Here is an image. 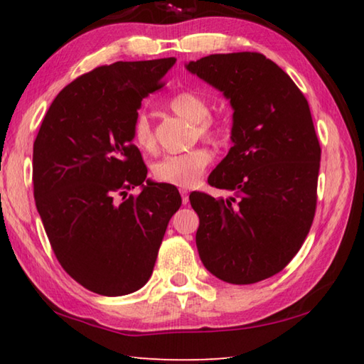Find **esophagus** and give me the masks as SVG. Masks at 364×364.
I'll use <instances>...</instances> for the list:
<instances>
[{
    "instance_id": "esophagus-1",
    "label": "esophagus",
    "mask_w": 364,
    "mask_h": 364,
    "mask_svg": "<svg viewBox=\"0 0 364 364\" xmlns=\"http://www.w3.org/2000/svg\"><path fill=\"white\" fill-rule=\"evenodd\" d=\"M180 194H181V200H183V205H186L189 202V191L188 189H180Z\"/></svg>"
}]
</instances>
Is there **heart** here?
<instances>
[{
    "instance_id": "1",
    "label": "heart",
    "mask_w": 364,
    "mask_h": 364,
    "mask_svg": "<svg viewBox=\"0 0 364 364\" xmlns=\"http://www.w3.org/2000/svg\"><path fill=\"white\" fill-rule=\"evenodd\" d=\"M171 113L193 122L196 136L213 144L228 141L230 135V125L228 119L210 114V103L205 97L196 92H178L167 102ZM132 136L135 144L143 151H153L156 148V138L153 127L146 114H136L132 122ZM211 164V154L205 148H194L183 154L165 156L154 164L153 173L157 181L168 183L173 186L188 188L199 180Z\"/></svg>"
}]
</instances>
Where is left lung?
Listing matches in <instances>:
<instances>
[{
    "label": "left lung",
    "mask_w": 364,
    "mask_h": 364,
    "mask_svg": "<svg viewBox=\"0 0 364 364\" xmlns=\"http://www.w3.org/2000/svg\"><path fill=\"white\" fill-rule=\"evenodd\" d=\"M186 68L234 108V146L208 176L232 196H189L199 256L223 282L266 280L288 266L314 223L321 148L307 98L259 52L211 54Z\"/></svg>",
    "instance_id": "left-lung-1"
}]
</instances>
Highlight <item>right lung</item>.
Listing matches in <instances>:
<instances>
[{
	"instance_id": "obj_1",
	"label": "right lung",
	"mask_w": 364,
	"mask_h": 364,
	"mask_svg": "<svg viewBox=\"0 0 364 364\" xmlns=\"http://www.w3.org/2000/svg\"><path fill=\"white\" fill-rule=\"evenodd\" d=\"M175 57L116 62L70 82L33 143V193L54 255L89 291L122 296L153 274L178 189L146 181L132 140L141 100L164 87ZM143 186L140 195L127 191Z\"/></svg>"
}]
</instances>
